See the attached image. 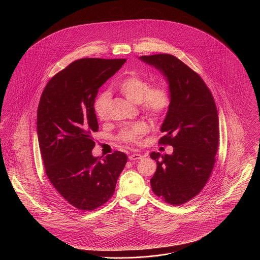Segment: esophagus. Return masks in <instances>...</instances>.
<instances>
[{
	"label": "esophagus",
	"mask_w": 260,
	"mask_h": 260,
	"mask_svg": "<svg viewBox=\"0 0 260 260\" xmlns=\"http://www.w3.org/2000/svg\"><path fill=\"white\" fill-rule=\"evenodd\" d=\"M142 158H143V156H142L141 154H138V153L132 154V155H129V157H128V159H129L131 161H138V160H140V159H142Z\"/></svg>",
	"instance_id": "1"
}]
</instances>
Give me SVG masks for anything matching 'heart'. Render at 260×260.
Wrapping results in <instances>:
<instances>
[{
	"label": "heart",
	"instance_id": "obj_1",
	"mask_svg": "<svg viewBox=\"0 0 260 260\" xmlns=\"http://www.w3.org/2000/svg\"><path fill=\"white\" fill-rule=\"evenodd\" d=\"M117 90L132 103L139 104L141 110L149 118L158 119L170 104V94L166 87L157 85L150 87L147 79L139 75H129L119 81L116 85ZM109 93L102 92L94 103V110L100 120L107 119V104ZM147 127L143 123H137L125 127L120 135V138L125 142H138Z\"/></svg>",
	"mask_w": 260,
	"mask_h": 260
}]
</instances>
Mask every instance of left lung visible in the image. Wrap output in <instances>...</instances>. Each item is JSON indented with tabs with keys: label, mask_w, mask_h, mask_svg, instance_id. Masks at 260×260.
I'll return each instance as SVG.
<instances>
[{
	"label": "left lung",
	"mask_w": 260,
	"mask_h": 260,
	"mask_svg": "<svg viewBox=\"0 0 260 260\" xmlns=\"http://www.w3.org/2000/svg\"><path fill=\"white\" fill-rule=\"evenodd\" d=\"M166 78L170 105L159 142L173 147L172 155L152 152L157 170L150 180L153 192L173 206L197 196L206 185L218 147V115L203 79L171 54L140 56Z\"/></svg>",
	"instance_id": "left-lung-1"
}]
</instances>
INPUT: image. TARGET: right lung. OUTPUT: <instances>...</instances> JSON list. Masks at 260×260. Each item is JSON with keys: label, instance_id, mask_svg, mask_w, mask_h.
<instances>
[{"label": "right lung", "instance_id": "obj_1", "mask_svg": "<svg viewBox=\"0 0 260 260\" xmlns=\"http://www.w3.org/2000/svg\"><path fill=\"white\" fill-rule=\"evenodd\" d=\"M126 59L82 58L53 76L39 102L37 134L46 173L76 209L93 210L111 198L127 156H92L99 131L94 102L99 87Z\"/></svg>", "mask_w": 260, "mask_h": 260}]
</instances>
